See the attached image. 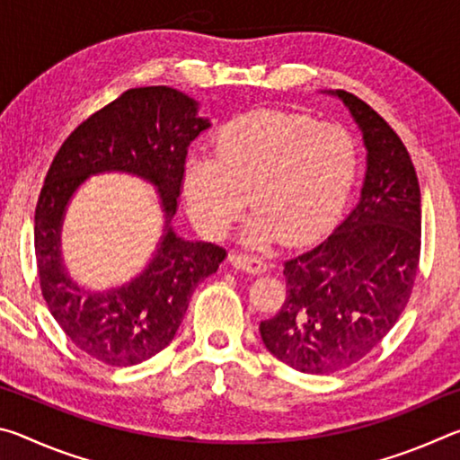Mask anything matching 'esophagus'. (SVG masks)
<instances>
[{
	"mask_svg": "<svg viewBox=\"0 0 460 460\" xmlns=\"http://www.w3.org/2000/svg\"><path fill=\"white\" fill-rule=\"evenodd\" d=\"M229 263L233 268L243 270L247 274H263L268 270L266 263L261 260L253 258V255H241V253H231L229 255Z\"/></svg>",
	"mask_w": 460,
	"mask_h": 460,
	"instance_id": "esophagus-1",
	"label": "esophagus"
}]
</instances>
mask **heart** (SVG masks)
<instances>
[{
    "mask_svg": "<svg viewBox=\"0 0 460 460\" xmlns=\"http://www.w3.org/2000/svg\"><path fill=\"white\" fill-rule=\"evenodd\" d=\"M357 154L347 131L282 111H249L225 123L213 154L190 155L182 189L197 227L223 239L247 205L249 247L314 239L351 190ZM250 199H247L246 197Z\"/></svg>",
    "mask_w": 460,
    "mask_h": 460,
    "instance_id": "1",
    "label": "heart"
}]
</instances>
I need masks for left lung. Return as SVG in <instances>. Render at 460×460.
<instances>
[{"mask_svg": "<svg viewBox=\"0 0 460 460\" xmlns=\"http://www.w3.org/2000/svg\"><path fill=\"white\" fill-rule=\"evenodd\" d=\"M331 95L349 107L367 147L361 199L323 243L284 263L286 300L260 324L271 355L321 376L361 361L398 323L422 237L420 184L400 136L353 93Z\"/></svg>", "mask_w": 460, "mask_h": 460, "instance_id": "1", "label": "left lung"}]
</instances>
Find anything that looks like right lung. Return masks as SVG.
Wrapping results in <instances>:
<instances>
[{
  "instance_id": "add662e5",
  "label": "right lung",
  "mask_w": 460,
  "mask_h": 460,
  "mask_svg": "<svg viewBox=\"0 0 460 460\" xmlns=\"http://www.w3.org/2000/svg\"><path fill=\"white\" fill-rule=\"evenodd\" d=\"M211 123L199 103L172 87L128 89L93 113L54 155L34 217V247L42 296L54 321L76 347L101 363L129 367L170 345L189 300L225 260L223 247L186 241L170 227L189 146ZM128 172L159 189L165 235L137 279L107 293H87L66 274L59 227L67 200L93 173Z\"/></svg>"
}]
</instances>
